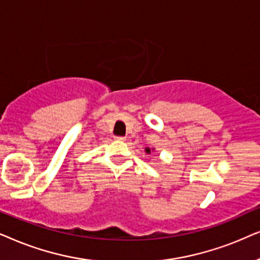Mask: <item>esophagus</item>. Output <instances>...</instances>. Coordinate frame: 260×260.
<instances>
[{
	"label": "esophagus",
	"instance_id": "esophagus-1",
	"mask_svg": "<svg viewBox=\"0 0 260 260\" xmlns=\"http://www.w3.org/2000/svg\"><path fill=\"white\" fill-rule=\"evenodd\" d=\"M114 139H115L116 141H123V140H126V138H124V137H114Z\"/></svg>",
	"mask_w": 260,
	"mask_h": 260
}]
</instances>
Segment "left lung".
I'll return each instance as SVG.
<instances>
[{
  "label": "left lung",
  "mask_w": 260,
  "mask_h": 260,
  "mask_svg": "<svg viewBox=\"0 0 260 260\" xmlns=\"http://www.w3.org/2000/svg\"><path fill=\"white\" fill-rule=\"evenodd\" d=\"M153 150H154V148H152V151H153ZM145 152H146L147 154H150L151 153V148L150 147H146V148H145Z\"/></svg>",
  "instance_id": "1"
}]
</instances>
